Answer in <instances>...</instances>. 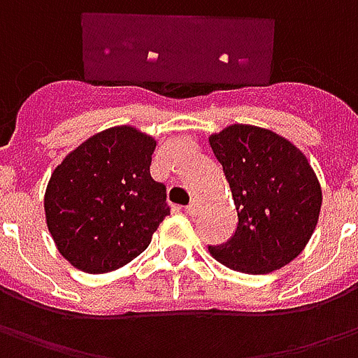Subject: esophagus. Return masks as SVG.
Instances as JSON below:
<instances>
[{
	"instance_id": "obj_1",
	"label": "esophagus",
	"mask_w": 358,
	"mask_h": 358,
	"mask_svg": "<svg viewBox=\"0 0 358 358\" xmlns=\"http://www.w3.org/2000/svg\"><path fill=\"white\" fill-rule=\"evenodd\" d=\"M198 210H200V206H198L196 200H192V202H190V204L187 206V208H185V211H187L189 215H196Z\"/></svg>"
}]
</instances>
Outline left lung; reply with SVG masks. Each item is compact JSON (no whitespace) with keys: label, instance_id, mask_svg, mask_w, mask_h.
I'll return each mask as SVG.
<instances>
[{"label":"left lung","instance_id":"8db88e82","mask_svg":"<svg viewBox=\"0 0 358 358\" xmlns=\"http://www.w3.org/2000/svg\"><path fill=\"white\" fill-rule=\"evenodd\" d=\"M223 166L238 225L208 246L225 267L267 275L301 254L317 227L322 190L305 154L271 129L234 124L210 137Z\"/></svg>","mask_w":358,"mask_h":358}]
</instances>
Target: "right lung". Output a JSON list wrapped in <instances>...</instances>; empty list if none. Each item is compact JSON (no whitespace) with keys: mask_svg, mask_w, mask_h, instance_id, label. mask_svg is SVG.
I'll use <instances>...</instances> for the list:
<instances>
[{"mask_svg":"<svg viewBox=\"0 0 358 358\" xmlns=\"http://www.w3.org/2000/svg\"><path fill=\"white\" fill-rule=\"evenodd\" d=\"M156 141L129 125L82 143L51 173L47 229L64 259L83 273H110L143 254L169 206L150 177Z\"/></svg>","mask_w":358,"mask_h":358,"instance_id":"1","label":"right lung"}]
</instances>
